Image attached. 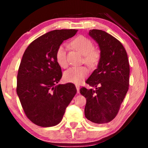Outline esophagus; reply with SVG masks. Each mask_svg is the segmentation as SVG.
Wrapping results in <instances>:
<instances>
[{"instance_id": "1", "label": "esophagus", "mask_w": 148, "mask_h": 148, "mask_svg": "<svg viewBox=\"0 0 148 148\" xmlns=\"http://www.w3.org/2000/svg\"><path fill=\"white\" fill-rule=\"evenodd\" d=\"M75 87H76V88H77V93L79 94V88H80L79 85L76 84L75 85Z\"/></svg>"}]
</instances>
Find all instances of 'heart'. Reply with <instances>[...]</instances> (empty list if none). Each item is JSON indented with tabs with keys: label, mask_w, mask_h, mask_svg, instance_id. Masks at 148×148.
<instances>
[{
	"label": "heart",
	"mask_w": 148,
	"mask_h": 148,
	"mask_svg": "<svg viewBox=\"0 0 148 148\" xmlns=\"http://www.w3.org/2000/svg\"><path fill=\"white\" fill-rule=\"evenodd\" d=\"M71 45L84 55V61L89 66L93 68L99 64L101 59V52L99 50L94 48V44L91 40L79 36L72 40ZM66 50L67 46L65 44H62L56 52V61L62 68H66L68 65ZM88 68L86 66H78L69 69L64 72L63 77L66 82L79 84L88 77Z\"/></svg>",
	"instance_id": "heart-1"
}]
</instances>
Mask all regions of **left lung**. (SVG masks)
<instances>
[{
    "label": "left lung",
    "instance_id": "obj_1",
    "mask_svg": "<svg viewBox=\"0 0 148 148\" xmlns=\"http://www.w3.org/2000/svg\"><path fill=\"white\" fill-rule=\"evenodd\" d=\"M89 35L98 44L101 59L86 82L96 89L82 87L79 92L86 98V119L94 124H104L116 117L129 90L128 56L120 41L106 32L91 29Z\"/></svg>",
    "mask_w": 148,
    "mask_h": 148
}]
</instances>
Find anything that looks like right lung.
Listing matches in <instances>:
<instances>
[{
	"label": "right lung",
	"mask_w": 148,
	"mask_h": 148,
	"mask_svg": "<svg viewBox=\"0 0 148 148\" xmlns=\"http://www.w3.org/2000/svg\"><path fill=\"white\" fill-rule=\"evenodd\" d=\"M77 29H56L34 40L24 52L17 73V94L26 116L38 126H55L77 93L73 84H58L61 68L56 52Z\"/></svg>",
	"instance_id": "right-lung-1"
}]
</instances>
